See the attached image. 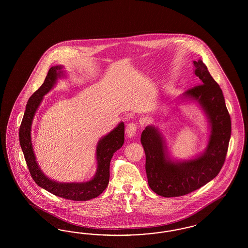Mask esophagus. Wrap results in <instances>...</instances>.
<instances>
[{
    "label": "esophagus",
    "instance_id": "esophagus-1",
    "mask_svg": "<svg viewBox=\"0 0 248 248\" xmlns=\"http://www.w3.org/2000/svg\"><path fill=\"white\" fill-rule=\"evenodd\" d=\"M137 133V125L135 123H129L126 127V135L128 137H134Z\"/></svg>",
    "mask_w": 248,
    "mask_h": 248
}]
</instances>
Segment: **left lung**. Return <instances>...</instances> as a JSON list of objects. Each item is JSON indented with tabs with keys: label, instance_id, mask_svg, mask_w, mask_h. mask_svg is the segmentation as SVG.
Returning a JSON list of instances; mask_svg holds the SVG:
<instances>
[{
	"label": "left lung",
	"instance_id": "obj_1",
	"mask_svg": "<svg viewBox=\"0 0 248 248\" xmlns=\"http://www.w3.org/2000/svg\"><path fill=\"white\" fill-rule=\"evenodd\" d=\"M194 64L199 84L189 88L184 95L202 105L210 121V138L203 155L186 162H172L165 158L163 140L156 128L147 126L141 135L148 185L164 197L187 195L206 185L219 173L227 154L231 118L223 92L202 61H194Z\"/></svg>",
	"mask_w": 248,
	"mask_h": 248
}]
</instances>
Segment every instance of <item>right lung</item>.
I'll use <instances>...</instances> for the list:
<instances>
[{
	"label": "right lung",
	"instance_id": "1",
	"mask_svg": "<svg viewBox=\"0 0 248 248\" xmlns=\"http://www.w3.org/2000/svg\"><path fill=\"white\" fill-rule=\"evenodd\" d=\"M61 69L62 66L50 68L44 83L29 99L19 130L20 144L31 175L39 186L64 199L87 201L101 195L108 186L111 159L113 157V153L120 149L124 142V123H121L109 135L99 141L96 149L97 172L92 180L83 184H62L48 179L42 173L35 161L31 142V126L34 113L42 102L43 96L53 88L57 77L62 74Z\"/></svg>",
	"mask_w": 248,
	"mask_h": 248
}]
</instances>
